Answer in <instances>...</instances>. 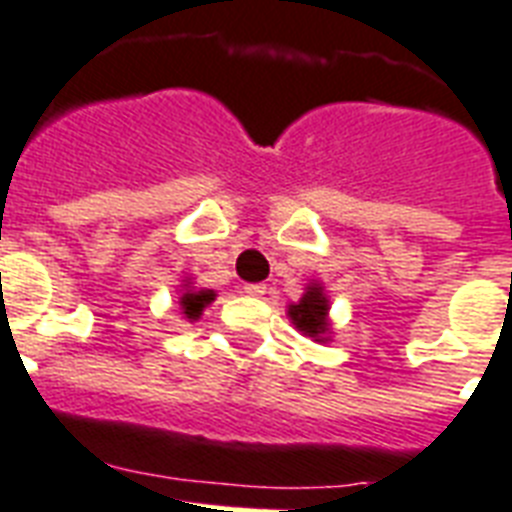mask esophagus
Here are the masks:
<instances>
[{
  "mask_svg": "<svg viewBox=\"0 0 512 512\" xmlns=\"http://www.w3.org/2000/svg\"><path fill=\"white\" fill-rule=\"evenodd\" d=\"M243 291L248 293V296H253V299H261V296L267 293V285H264V283H248V285H243Z\"/></svg>",
  "mask_w": 512,
  "mask_h": 512,
  "instance_id": "34e87169",
  "label": "esophagus"
}]
</instances>
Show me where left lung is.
<instances>
[{
	"label": "left lung",
	"mask_w": 512,
	"mask_h": 512,
	"mask_svg": "<svg viewBox=\"0 0 512 512\" xmlns=\"http://www.w3.org/2000/svg\"><path fill=\"white\" fill-rule=\"evenodd\" d=\"M328 310L331 307H328V296L323 293V285L310 283L304 296L288 307V318L304 336H310L315 342H326L328 331H331Z\"/></svg>",
	"instance_id": "8db88e82"
}]
</instances>
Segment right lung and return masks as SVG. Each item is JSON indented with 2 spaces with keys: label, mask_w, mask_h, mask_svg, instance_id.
I'll return each mask as SVG.
<instances>
[{
  "label": "right lung",
  "mask_w": 512,
  "mask_h": 512,
  "mask_svg": "<svg viewBox=\"0 0 512 512\" xmlns=\"http://www.w3.org/2000/svg\"><path fill=\"white\" fill-rule=\"evenodd\" d=\"M213 299H216V293L208 291V288H200V291H194L192 285L186 283L184 296H178V307H181V312H184L186 318L197 320L202 315V310H205V307H208Z\"/></svg>",
  "instance_id": "1"
}]
</instances>
